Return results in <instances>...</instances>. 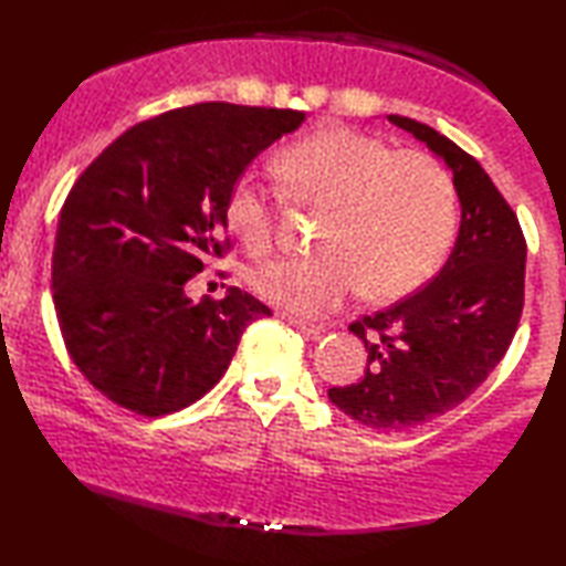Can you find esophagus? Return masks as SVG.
Returning <instances> with one entry per match:
<instances>
[{
    "label": "esophagus",
    "mask_w": 566,
    "mask_h": 566,
    "mask_svg": "<svg viewBox=\"0 0 566 566\" xmlns=\"http://www.w3.org/2000/svg\"><path fill=\"white\" fill-rule=\"evenodd\" d=\"M281 318H283V321H289L291 325H295V328H298V331H301V333H305V335H321V333H325V325H321V323H311V321H305V318H298V315L283 313Z\"/></svg>",
    "instance_id": "esophagus-1"
}]
</instances>
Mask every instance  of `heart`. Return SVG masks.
I'll return each instance as SVG.
<instances>
[{
  "instance_id": "obj_1",
  "label": "heart",
  "mask_w": 566,
  "mask_h": 566,
  "mask_svg": "<svg viewBox=\"0 0 566 566\" xmlns=\"http://www.w3.org/2000/svg\"><path fill=\"white\" fill-rule=\"evenodd\" d=\"M293 203L325 213L311 258L258 265L253 291L298 315L331 311L365 291L400 301L440 271L458 233V191L438 158L382 138L328 128L275 158ZM228 228L253 255L273 251L281 203L271 188L241 176L226 198Z\"/></svg>"
}]
</instances>
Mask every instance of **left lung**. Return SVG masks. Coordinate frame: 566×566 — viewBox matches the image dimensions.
<instances>
[{"instance_id": "left-lung-1", "label": "left lung", "mask_w": 566, "mask_h": 566, "mask_svg": "<svg viewBox=\"0 0 566 566\" xmlns=\"http://www.w3.org/2000/svg\"><path fill=\"white\" fill-rule=\"evenodd\" d=\"M444 158L462 221L448 263L408 298L350 323L368 350V370L333 405L375 430H408L450 412L488 380L507 353L524 308L527 241L488 171L428 124L390 114Z\"/></svg>"}]
</instances>
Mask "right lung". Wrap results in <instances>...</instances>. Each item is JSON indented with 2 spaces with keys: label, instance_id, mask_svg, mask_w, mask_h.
I'll return each instance as SVG.
<instances>
[{
  "label": "right lung",
  "instance_id": "1",
  "mask_svg": "<svg viewBox=\"0 0 566 566\" xmlns=\"http://www.w3.org/2000/svg\"><path fill=\"white\" fill-rule=\"evenodd\" d=\"M303 118L226 102L174 108L76 178L56 228L54 308L76 368L108 400L144 418L188 408L223 378L248 325L271 315L241 289L193 303L186 283L231 248V186Z\"/></svg>",
  "mask_w": 566,
  "mask_h": 566
}]
</instances>
